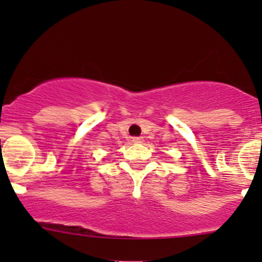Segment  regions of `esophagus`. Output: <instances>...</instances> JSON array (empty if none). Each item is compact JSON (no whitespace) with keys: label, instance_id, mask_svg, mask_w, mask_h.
<instances>
[{"label":"esophagus","instance_id":"1","mask_svg":"<svg viewBox=\"0 0 262 262\" xmlns=\"http://www.w3.org/2000/svg\"><path fill=\"white\" fill-rule=\"evenodd\" d=\"M133 143H136V144L143 143V138H142V137H134V138H133Z\"/></svg>","mask_w":262,"mask_h":262}]
</instances>
